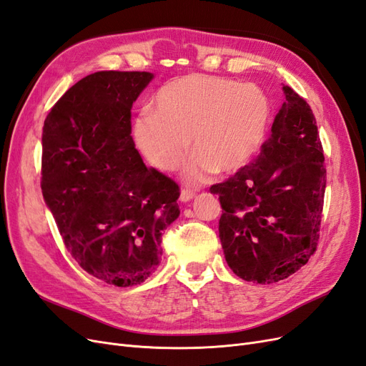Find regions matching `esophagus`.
Returning <instances> with one entry per match:
<instances>
[{"mask_svg": "<svg viewBox=\"0 0 366 366\" xmlns=\"http://www.w3.org/2000/svg\"><path fill=\"white\" fill-rule=\"evenodd\" d=\"M195 195H194V192H191V191H182L180 192V202L182 203H187V202H191L192 200V198H194Z\"/></svg>", "mask_w": 366, "mask_h": 366, "instance_id": "esophagus-1", "label": "esophagus"}]
</instances>
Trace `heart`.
Returning a JSON list of instances; mask_svg holds the SVG:
<instances>
[{
	"instance_id": "heart-1",
	"label": "heart",
	"mask_w": 366,
	"mask_h": 366,
	"mask_svg": "<svg viewBox=\"0 0 366 366\" xmlns=\"http://www.w3.org/2000/svg\"><path fill=\"white\" fill-rule=\"evenodd\" d=\"M274 108L261 86L207 74H187L163 85L154 112L132 122L140 156L160 172L175 171L186 157L182 179L197 186L207 177L237 172L261 151Z\"/></svg>"
}]
</instances>
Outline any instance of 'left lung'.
I'll list each match as a JSON object with an SVG mask.
<instances>
[{"instance_id": "1", "label": "left lung", "mask_w": 366, "mask_h": 366, "mask_svg": "<svg viewBox=\"0 0 366 366\" xmlns=\"http://www.w3.org/2000/svg\"><path fill=\"white\" fill-rule=\"evenodd\" d=\"M272 134L250 164L210 187L219 197V239L237 276L257 284L289 278L315 253L327 171L312 108L282 86Z\"/></svg>"}]
</instances>
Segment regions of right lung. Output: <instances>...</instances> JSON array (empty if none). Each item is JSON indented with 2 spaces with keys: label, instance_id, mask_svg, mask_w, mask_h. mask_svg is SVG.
Instances as JSON below:
<instances>
[{
  "label": "right lung",
  "instance_id": "obj_1",
  "mask_svg": "<svg viewBox=\"0 0 366 366\" xmlns=\"http://www.w3.org/2000/svg\"><path fill=\"white\" fill-rule=\"evenodd\" d=\"M152 79L148 71L88 74L44 120V202L76 262L116 287L156 272L163 230L180 215L179 184L147 168L131 137L132 104Z\"/></svg>",
  "mask_w": 366,
  "mask_h": 366
}]
</instances>
